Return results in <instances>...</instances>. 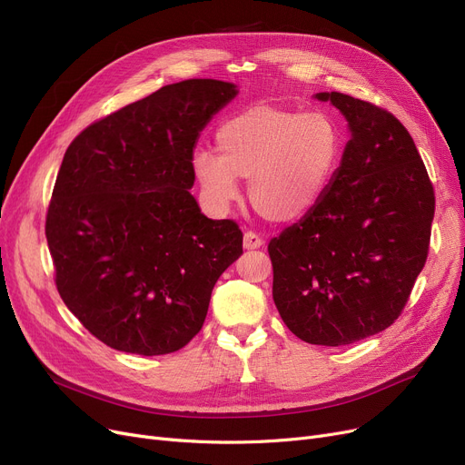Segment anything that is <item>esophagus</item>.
<instances>
[{"mask_svg": "<svg viewBox=\"0 0 465 465\" xmlns=\"http://www.w3.org/2000/svg\"><path fill=\"white\" fill-rule=\"evenodd\" d=\"M242 247H245L247 251L262 249L263 247V239L258 233H254V232H245V235H242Z\"/></svg>", "mask_w": 465, "mask_h": 465, "instance_id": "obj_1", "label": "esophagus"}]
</instances>
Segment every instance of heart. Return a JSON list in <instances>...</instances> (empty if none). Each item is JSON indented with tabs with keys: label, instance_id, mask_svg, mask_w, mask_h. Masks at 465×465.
<instances>
[{
	"label": "heart",
	"instance_id": "obj_1",
	"mask_svg": "<svg viewBox=\"0 0 465 465\" xmlns=\"http://www.w3.org/2000/svg\"><path fill=\"white\" fill-rule=\"evenodd\" d=\"M216 146L195 149L192 173L207 202L228 209L249 179V200L273 224L309 216L330 192L345 154V135L333 116L279 105H254L216 130Z\"/></svg>",
	"mask_w": 465,
	"mask_h": 465
}]
</instances>
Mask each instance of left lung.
<instances>
[{"label": "left lung", "mask_w": 465, "mask_h": 465, "mask_svg": "<svg viewBox=\"0 0 465 465\" xmlns=\"http://www.w3.org/2000/svg\"><path fill=\"white\" fill-rule=\"evenodd\" d=\"M351 139L322 203L270 241L273 302L305 343L341 347L392 324L428 258L433 186L412 137L377 105L319 92Z\"/></svg>", "instance_id": "obj_1"}]
</instances>
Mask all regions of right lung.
<instances>
[{"mask_svg": "<svg viewBox=\"0 0 465 465\" xmlns=\"http://www.w3.org/2000/svg\"><path fill=\"white\" fill-rule=\"evenodd\" d=\"M233 83L167 84L81 132L62 160L46 242L67 309L111 349L160 356L205 322L211 292L242 254L233 220L190 193L192 154Z\"/></svg>", "mask_w": 465, "mask_h": 465, "instance_id": "right-lung-1", "label": "right lung"}]
</instances>
